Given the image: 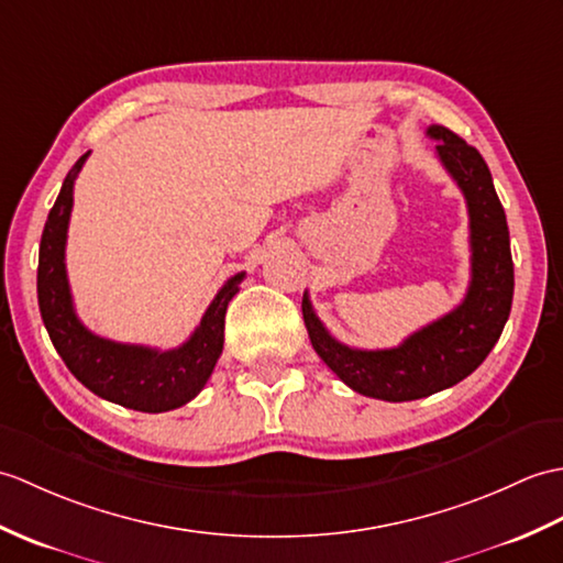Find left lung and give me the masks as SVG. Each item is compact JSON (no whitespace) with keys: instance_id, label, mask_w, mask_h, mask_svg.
<instances>
[{"instance_id":"1","label":"left lung","mask_w":563,"mask_h":563,"mask_svg":"<svg viewBox=\"0 0 563 563\" xmlns=\"http://www.w3.org/2000/svg\"><path fill=\"white\" fill-rule=\"evenodd\" d=\"M437 155L461 187L470 216V287L446 317L405 338L398 347L357 350L325 331L305 292L309 341L329 369L362 396L402 402L427 398L473 374L499 341L514 302V258L504 206L479 151L451 129L431 124Z\"/></svg>"}]
</instances>
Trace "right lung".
<instances>
[{
    "mask_svg": "<svg viewBox=\"0 0 563 563\" xmlns=\"http://www.w3.org/2000/svg\"><path fill=\"white\" fill-rule=\"evenodd\" d=\"M88 153L76 161L59 196L47 216L41 256H37V305L49 333L69 372L96 396L139 412H167L181 408L201 394L225 341V311L238 295L244 273L232 276L208 305L201 323L187 343L173 350L114 343L90 333L78 321L64 250L74 206V179L81 173Z\"/></svg>",
    "mask_w": 563,
    "mask_h": 563,
    "instance_id": "add662e5",
    "label": "right lung"
}]
</instances>
